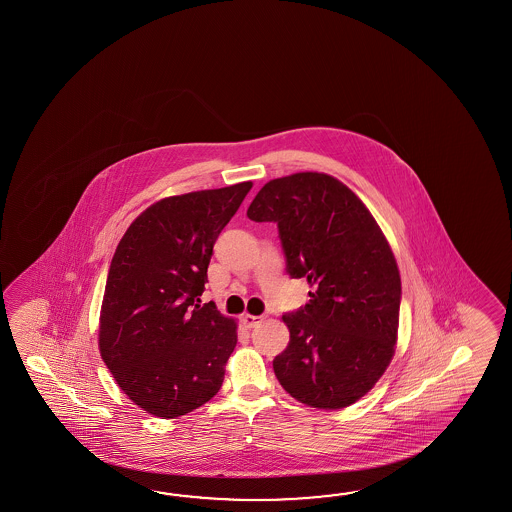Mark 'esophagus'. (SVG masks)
I'll return each instance as SVG.
<instances>
[{
    "label": "esophagus",
    "mask_w": 512,
    "mask_h": 512,
    "mask_svg": "<svg viewBox=\"0 0 512 512\" xmlns=\"http://www.w3.org/2000/svg\"><path fill=\"white\" fill-rule=\"evenodd\" d=\"M261 320H263V316H256V315L241 316V322H243V326L247 327V329H251V327L258 326V324H260Z\"/></svg>",
    "instance_id": "34e87169"
}]
</instances>
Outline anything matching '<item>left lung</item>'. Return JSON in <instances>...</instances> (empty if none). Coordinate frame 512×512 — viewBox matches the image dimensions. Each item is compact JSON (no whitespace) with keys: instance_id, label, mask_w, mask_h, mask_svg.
Returning a JSON list of instances; mask_svg holds the SVG:
<instances>
[{"instance_id":"8db88e82","label":"left lung","mask_w":512,"mask_h":512,"mask_svg":"<svg viewBox=\"0 0 512 512\" xmlns=\"http://www.w3.org/2000/svg\"><path fill=\"white\" fill-rule=\"evenodd\" d=\"M252 221L278 225L287 272L305 278L309 304L283 315L289 344L272 368L296 401L338 410L357 403L392 362L401 276L370 210L318 172L272 179L252 199Z\"/></svg>"}]
</instances>
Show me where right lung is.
I'll return each instance as SVG.
<instances>
[{"label":"right lung","instance_id":"add662e5","mask_svg":"<svg viewBox=\"0 0 512 512\" xmlns=\"http://www.w3.org/2000/svg\"><path fill=\"white\" fill-rule=\"evenodd\" d=\"M251 181L164 197L122 236L109 265L98 348L120 390L175 419L219 392L238 324L201 304L214 243Z\"/></svg>","mask_w":512,"mask_h":512}]
</instances>
